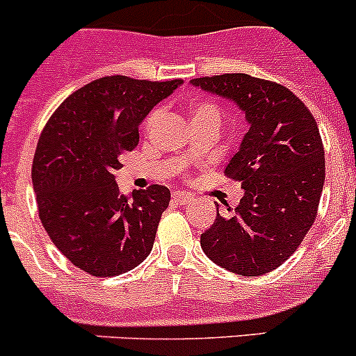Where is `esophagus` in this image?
Segmentation results:
<instances>
[{
  "label": "esophagus",
  "mask_w": 356,
  "mask_h": 356,
  "mask_svg": "<svg viewBox=\"0 0 356 356\" xmlns=\"http://www.w3.org/2000/svg\"><path fill=\"white\" fill-rule=\"evenodd\" d=\"M172 200H174L177 204H188L189 201L193 200V196L188 195V193H184V191H175L174 195H172Z\"/></svg>",
  "instance_id": "1"
}]
</instances>
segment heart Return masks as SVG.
Masks as SVG:
<instances>
[{
    "mask_svg": "<svg viewBox=\"0 0 356 356\" xmlns=\"http://www.w3.org/2000/svg\"><path fill=\"white\" fill-rule=\"evenodd\" d=\"M189 115H191L193 125L198 124H220L222 118V110L220 106L215 102H208V99H195V102L189 103L188 106ZM161 115V108H155L149 113L148 120H146V127H153L156 124L158 118Z\"/></svg>",
    "mask_w": 356,
    "mask_h": 356,
    "instance_id": "1",
    "label": "heart"
}]
</instances>
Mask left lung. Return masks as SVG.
Masks as SVG:
<instances>
[{
	"instance_id": "left-lung-1",
	"label": "left lung",
	"mask_w": 356,
	"mask_h": 356,
	"mask_svg": "<svg viewBox=\"0 0 356 356\" xmlns=\"http://www.w3.org/2000/svg\"><path fill=\"white\" fill-rule=\"evenodd\" d=\"M193 86L234 102L250 124L225 167L245 189L231 215L201 234L204 254L234 274L254 277L281 267L317 217L325 179L324 145L305 103L277 82L248 74L198 77ZM227 211H231L229 208Z\"/></svg>"
}]
</instances>
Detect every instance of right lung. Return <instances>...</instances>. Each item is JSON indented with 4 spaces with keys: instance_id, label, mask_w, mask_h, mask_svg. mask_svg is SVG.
<instances>
[{
    "instance_id": "right-lung-1",
    "label": "right lung",
    "mask_w": 356,
    "mask_h": 356,
    "mask_svg": "<svg viewBox=\"0 0 356 356\" xmlns=\"http://www.w3.org/2000/svg\"><path fill=\"white\" fill-rule=\"evenodd\" d=\"M181 79H96L56 108L32 161L39 218L53 245L81 270L113 277L152 251L170 191L153 184L120 195L115 170L139 143V124Z\"/></svg>"
}]
</instances>
